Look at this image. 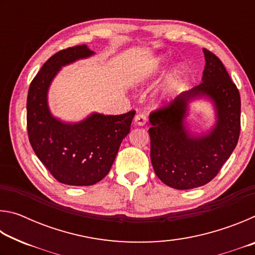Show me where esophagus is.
I'll use <instances>...</instances> for the list:
<instances>
[{
  "mask_svg": "<svg viewBox=\"0 0 255 255\" xmlns=\"http://www.w3.org/2000/svg\"><path fill=\"white\" fill-rule=\"evenodd\" d=\"M147 122V118L144 114H138L133 118V123H135L136 126H144V125Z\"/></svg>",
  "mask_w": 255,
  "mask_h": 255,
  "instance_id": "esophagus-1",
  "label": "esophagus"
}]
</instances>
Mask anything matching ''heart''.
<instances>
[{
    "mask_svg": "<svg viewBox=\"0 0 255 255\" xmlns=\"http://www.w3.org/2000/svg\"><path fill=\"white\" fill-rule=\"evenodd\" d=\"M166 62L165 56L159 55L156 58H154L152 65L149 67V72L143 73L140 74V76L138 77V83L143 84L146 82V80L150 77V75L154 74L155 72L159 71L164 64ZM180 77H181V72L179 68H174L169 75L166 76L165 81L163 82L159 86L158 90L156 91V94H155V102L157 105H170V103L174 100L176 97V93H178V89H179V82H180Z\"/></svg>",
    "mask_w": 255,
    "mask_h": 255,
    "instance_id": "obj_1",
    "label": "heart"
}]
</instances>
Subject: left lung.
<instances>
[{"label": "left lung", "mask_w": 255, "mask_h": 255, "mask_svg": "<svg viewBox=\"0 0 255 255\" xmlns=\"http://www.w3.org/2000/svg\"><path fill=\"white\" fill-rule=\"evenodd\" d=\"M201 83L149 116L150 161L163 183L178 190L201 187L213 180L230 158L241 131L239 90L217 56L204 49ZM213 106L215 120L196 133L187 118L193 102Z\"/></svg>", "instance_id": "1"}]
</instances>
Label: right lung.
<instances>
[{
	"instance_id": "add662e5",
	"label": "right lung",
	"mask_w": 255,
	"mask_h": 255,
	"mask_svg": "<svg viewBox=\"0 0 255 255\" xmlns=\"http://www.w3.org/2000/svg\"><path fill=\"white\" fill-rule=\"evenodd\" d=\"M86 45L60 50L47 60L31 82L27 99L30 144L54 178L68 185H92L109 173L135 111L124 115L92 112L80 122L51 114L48 92L62 67L93 56Z\"/></svg>"
}]
</instances>
